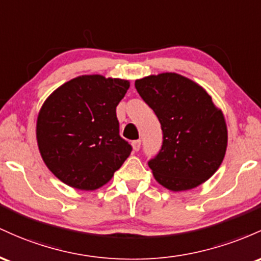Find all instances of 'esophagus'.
Returning a JSON list of instances; mask_svg holds the SVG:
<instances>
[{"mask_svg": "<svg viewBox=\"0 0 261 261\" xmlns=\"http://www.w3.org/2000/svg\"><path fill=\"white\" fill-rule=\"evenodd\" d=\"M140 144H142V142H140L139 139L133 140V142H132V146H133V150L134 151H138L139 149H140Z\"/></svg>", "mask_w": 261, "mask_h": 261, "instance_id": "obj_1", "label": "esophagus"}]
</instances>
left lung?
Listing matches in <instances>:
<instances>
[{"instance_id": "8db88e82", "label": "left lung", "mask_w": 261, "mask_h": 261, "mask_svg": "<svg viewBox=\"0 0 261 261\" xmlns=\"http://www.w3.org/2000/svg\"><path fill=\"white\" fill-rule=\"evenodd\" d=\"M136 89L162 125V148L148 162L155 180L171 191L208 180L223 162L228 138L223 113L211 96L175 72L140 79Z\"/></svg>"}]
</instances>
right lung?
Here are the masks:
<instances>
[{
	"instance_id": "right-lung-1",
	"label": "right lung",
	"mask_w": 261,
	"mask_h": 261,
	"mask_svg": "<svg viewBox=\"0 0 261 261\" xmlns=\"http://www.w3.org/2000/svg\"><path fill=\"white\" fill-rule=\"evenodd\" d=\"M129 83L101 75L67 81L44 102L37 140L49 170L79 190H96L111 180L129 156L132 145L119 136L116 107Z\"/></svg>"
}]
</instances>
